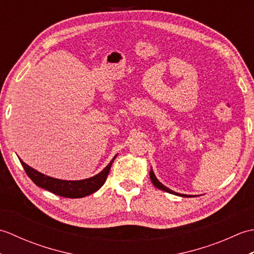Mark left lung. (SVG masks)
<instances>
[{
  "instance_id": "left-lung-1",
  "label": "left lung",
  "mask_w": 254,
  "mask_h": 254,
  "mask_svg": "<svg viewBox=\"0 0 254 254\" xmlns=\"http://www.w3.org/2000/svg\"><path fill=\"white\" fill-rule=\"evenodd\" d=\"M149 176H150V180H152L153 185H154L156 188H158L159 190H163V191H166V192H168V193H172V194H178V193H176V192H174V191H171L170 189H168L167 187H165L161 182H159L157 178H156V176L154 175V171H153V169H150ZM178 195H181V196H188V195H185V194H178Z\"/></svg>"
}]
</instances>
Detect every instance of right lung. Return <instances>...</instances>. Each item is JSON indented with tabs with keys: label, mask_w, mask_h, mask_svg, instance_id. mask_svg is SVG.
<instances>
[{
	"label": "right lung",
	"mask_w": 254,
	"mask_h": 254,
	"mask_svg": "<svg viewBox=\"0 0 254 254\" xmlns=\"http://www.w3.org/2000/svg\"><path fill=\"white\" fill-rule=\"evenodd\" d=\"M116 157L117 156H115V158L110 161L109 165H108L101 172H99L98 175L91 177L89 179L79 181L56 179V178L46 176L44 174H41V172L37 171L36 169L31 168L28 165H26L24 161L20 160V163L23 165L27 176L30 178L36 186L42 189H46V190L63 197L78 198L89 195V194L99 190V189L104 186V183L107 180V177L109 175L111 165L113 163V160L116 159Z\"/></svg>",
	"instance_id": "obj_1"
}]
</instances>
